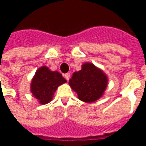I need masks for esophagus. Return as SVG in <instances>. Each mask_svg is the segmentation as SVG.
<instances>
[{
	"label": "esophagus",
	"instance_id": "34e87169",
	"mask_svg": "<svg viewBox=\"0 0 146 146\" xmlns=\"http://www.w3.org/2000/svg\"><path fill=\"white\" fill-rule=\"evenodd\" d=\"M64 77L66 78V80H70V74L69 73H66V74L64 75Z\"/></svg>",
	"mask_w": 146,
	"mask_h": 146
}]
</instances>
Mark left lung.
Wrapping results in <instances>:
<instances>
[{
	"instance_id": "obj_1",
	"label": "left lung",
	"mask_w": 146,
	"mask_h": 146,
	"mask_svg": "<svg viewBox=\"0 0 146 146\" xmlns=\"http://www.w3.org/2000/svg\"><path fill=\"white\" fill-rule=\"evenodd\" d=\"M107 76L91 62L83 64L81 70L74 72L69 84L84 102H94L101 98L107 88Z\"/></svg>"
}]
</instances>
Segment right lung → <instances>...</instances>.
Instances as JSON below:
<instances>
[{
    "mask_svg": "<svg viewBox=\"0 0 146 146\" xmlns=\"http://www.w3.org/2000/svg\"><path fill=\"white\" fill-rule=\"evenodd\" d=\"M66 82V80L57 71H51L47 66L36 70L30 84L33 95L42 105L50 102L58 87Z\"/></svg>",
    "mask_w": 146,
    "mask_h": 146,
    "instance_id": "obj_1",
    "label": "right lung"
}]
</instances>
